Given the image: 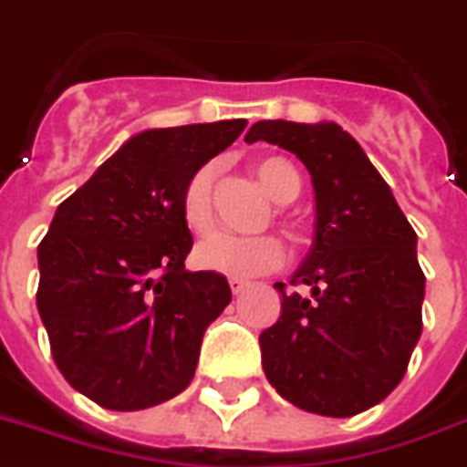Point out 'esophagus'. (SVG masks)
<instances>
[{
	"mask_svg": "<svg viewBox=\"0 0 467 467\" xmlns=\"http://www.w3.org/2000/svg\"><path fill=\"white\" fill-rule=\"evenodd\" d=\"M229 285H231V293H234V296H241V293H244V290H246V287H248V280L231 278Z\"/></svg>",
	"mask_w": 467,
	"mask_h": 467,
	"instance_id": "obj_1",
	"label": "esophagus"
}]
</instances>
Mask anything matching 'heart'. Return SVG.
<instances>
[{
	"label": "heart",
	"mask_w": 467,
	"mask_h": 467,
	"mask_svg": "<svg viewBox=\"0 0 467 467\" xmlns=\"http://www.w3.org/2000/svg\"><path fill=\"white\" fill-rule=\"evenodd\" d=\"M254 171L265 194L275 204H287L300 194V171L285 157H263L254 164ZM213 167L206 164L189 177L182 192V219L194 234H206L213 223L212 209ZM196 265L204 271L221 273L229 278H251L278 268L283 261V246L275 236H231L212 234L194 248Z\"/></svg>",
	"instance_id": "obj_1"
}]
</instances>
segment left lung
I'll return each instance as SVG.
<instances>
[{"label":"left lung","mask_w":467,"mask_h":467,"mask_svg":"<svg viewBox=\"0 0 467 467\" xmlns=\"http://www.w3.org/2000/svg\"><path fill=\"white\" fill-rule=\"evenodd\" d=\"M258 140L296 154L315 189L313 246L290 280L310 293L275 283L280 317L258 337L263 371L303 411H367L404 379L420 337L416 231L337 122L261 120L246 135L248 145Z\"/></svg>","instance_id":"8db88e82"}]
</instances>
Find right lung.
Returning a JSON list of instances; mask_svg holds the SVG:
<instances>
[{
	"mask_svg": "<svg viewBox=\"0 0 467 467\" xmlns=\"http://www.w3.org/2000/svg\"><path fill=\"white\" fill-rule=\"evenodd\" d=\"M244 128L219 120L132 135L56 209L38 244V315L66 381L103 409L162 404L194 377L231 287L221 273L184 271L182 192Z\"/></svg>",
	"mask_w": 467,
	"mask_h": 467,
	"instance_id": "add662e5",
	"label": "right lung"
}]
</instances>
